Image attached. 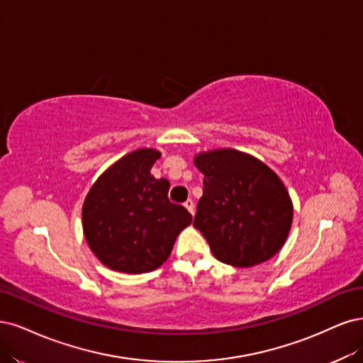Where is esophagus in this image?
Wrapping results in <instances>:
<instances>
[{
    "label": "esophagus",
    "mask_w": 363,
    "mask_h": 363,
    "mask_svg": "<svg viewBox=\"0 0 363 363\" xmlns=\"http://www.w3.org/2000/svg\"><path fill=\"white\" fill-rule=\"evenodd\" d=\"M184 206H185L186 209H189L191 216L194 214V202L191 201V199H189V201H185V202H184Z\"/></svg>",
    "instance_id": "34e87169"
}]
</instances>
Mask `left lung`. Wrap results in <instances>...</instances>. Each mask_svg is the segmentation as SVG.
<instances>
[{
    "mask_svg": "<svg viewBox=\"0 0 363 363\" xmlns=\"http://www.w3.org/2000/svg\"><path fill=\"white\" fill-rule=\"evenodd\" d=\"M203 173V194L193 226L221 262L249 268L284 247L292 225V201L265 162L237 149H213L194 157Z\"/></svg>",
    "mask_w": 363,
    "mask_h": 363,
    "instance_id": "8db88e82",
    "label": "left lung"
}]
</instances>
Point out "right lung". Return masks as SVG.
I'll return each mask as SVG.
<instances>
[{"mask_svg": "<svg viewBox=\"0 0 363 363\" xmlns=\"http://www.w3.org/2000/svg\"><path fill=\"white\" fill-rule=\"evenodd\" d=\"M160 157L150 147L130 152L101 174L84 199V238L114 272H154L167 261L179 232L191 225V214L169 201L170 182L150 174Z\"/></svg>", "mask_w": 363, "mask_h": 363, "instance_id": "right-lung-1", "label": "right lung"}]
</instances>
